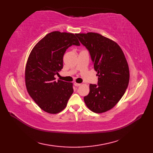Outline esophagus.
<instances>
[{"label": "esophagus", "mask_w": 153, "mask_h": 153, "mask_svg": "<svg viewBox=\"0 0 153 153\" xmlns=\"http://www.w3.org/2000/svg\"><path fill=\"white\" fill-rule=\"evenodd\" d=\"M75 84V86H76V87H78V86H80V85H81V84H78V83H75V84Z\"/></svg>", "instance_id": "obj_1"}]
</instances>
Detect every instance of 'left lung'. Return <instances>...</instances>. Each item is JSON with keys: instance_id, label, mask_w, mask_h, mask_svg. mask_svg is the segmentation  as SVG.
Here are the masks:
<instances>
[{"instance_id": "1", "label": "left lung", "mask_w": 153, "mask_h": 153, "mask_svg": "<svg viewBox=\"0 0 153 153\" xmlns=\"http://www.w3.org/2000/svg\"><path fill=\"white\" fill-rule=\"evenodd\" d=\"M90 53L98 85H89V93L84 97L88 108L103 113L115 106L125 93L129 80L126 59L119 45L113 40L95 32L76 34Z\"/></svg>"}]
</instances>
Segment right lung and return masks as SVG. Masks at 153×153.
<instances>
[{
	"label": "right lung",
	"mask_w": 153,
	"mask_h": 153,
	"mask_svg": "<svg viewBox=\"0 0 153 153\" xmlns=\"http://www.w3.org/2000/svg\"><path fill=\"white\" fill-rule=\"evenodd\" d=\"M80 45L74 34L53 31L30 52L25 67V85L30 96L45 112L55 114L66 108L73 92V83L55 80V75L63 68L66 50Z\"/></svg>",
	"instance_id": "right-lung-1"
}]
</instances>
